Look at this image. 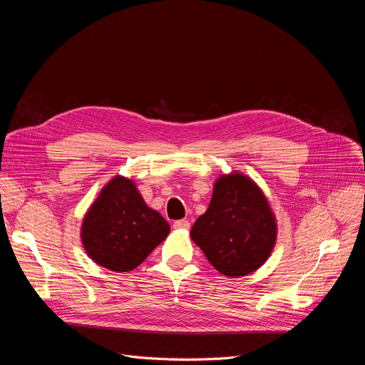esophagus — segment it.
Listing matches in <instances>:
<instances>
[{
    "label": "esophagus",
    "mask_w": 365,
    "mask_h": 365,
    "mask_svg": "<svg viewBox=\"0 0 365 365\" xmlns=\"http://www.w3.org/2000/svg\"><path fill=\"white\" fill-rule=\"evenodd\" d=\"M175 230H190V222L187 219H180L173 222Z\"/></svg>",
    "instance_id": "1"
}]
</instances>
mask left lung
Masks as SVG:
<instances>
[{"label": "left lung", "mask_w": 365, "mask_h": 365, "mask_svg": "<svg viewBox=\"0 0 365 365\" xmlns=\"http://www.w3.org/2000/svg\"><path fill=\"white\" fill-rule=\"evenodd\" d=\"M216 271L236 279L257 271L277 240V219L268 197L250 176L220 175L204 215L190 230Z\"/></svg>", "instance_id": "1"}]
</instances>
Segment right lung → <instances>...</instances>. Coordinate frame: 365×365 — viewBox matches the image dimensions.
<instances>
[{
	"mask_svg": "<svg viewBox=\"0 0 365 365\" xmlns=\"http://www.w3.org/2000/svg\"><path fill=\"white\" fill-rule=\"evenodd\" d=\"M169 233L168 220L148 207L135 182L115 175L85 213L81 240L94 263L114 272H129Z\"/></svg>",
	"mask_w": 365,
	"mask_h": 365,
	"instance_id": "obj_1",
	"label": "right lung"
}]
</instances>
